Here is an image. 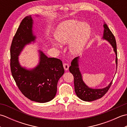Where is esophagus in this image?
<instances>
[{
	"label": "esophagus",
	"mask_w": 127,
	"mask_h": 127,
	"mask_svg": "<svg viewBox=\"0 0 127 127\" xmlns=\"http://www.w3.org/2000/svg\"><path fill=\"white\" fill-rule=\"evenodd\" d=\"M63 67H64V69L65 70H68V69H69V64L68 63H64L63 64Z\"/></svg>",
	"instance_id": "obj_1"
}]
</instances>
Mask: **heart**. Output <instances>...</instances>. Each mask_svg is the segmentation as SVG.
I'll return each instance as SVG.
<instances>
[{
	"mask_svg": "<svg viewBox=\"0 0 127 127\" xmlns=\"http://www.w3.org/2000/svg\"><path fill=\"white\" fill-rule=\"evenodd\" d=\"M91 28L87 23L77 20H68L61 23L55 32L56 40L62 45L69 44L70 52L73 55L82 52L90 39ZM53 45L56 43L52 42Z\"/></svg>",
	"mask_w": 127,
	"mask_h": 127,
	"instance_id": "obj_1",
	"label": "heart"
}]
</instances>
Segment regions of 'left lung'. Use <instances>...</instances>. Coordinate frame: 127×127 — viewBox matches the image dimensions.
<instances>
[{"label":"left lung","mask_w":127,"mask_h":127,"mask_svg":"<svg viewBox=\"0 0 127 127\" xmlns=\"http://www.w3.org/2000/svg\"><path fill=\"white\" fill-rule=\"evenodd\" d=\"M103 27L104 30L102 39L107 40L114 48L116 54V63L117 67V52L115 37L105 22ZM79 57L74 58L71 62V66L69 67V71L74 76L75 92L77 96L85 101H92L101 98L109 90L113 80L107 87L104 88L93 89L88 87L82 80V75L79 68Z\"/></svg>","instance_id":"obj_1"}]
</instances>
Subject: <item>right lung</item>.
<instances>
[{
	"label": "right lung",
	"instance_id": "1",
	"mask_svg": "<svg viewBox=\"0 0 127 127\" xmlns=\"http://www.w3.org/2000/svg\"><path fill=\"white\" fill-rule=\"evenodd\" d=\"M33 20L31 16L24 18L13 37L10 47V67L13 79L19 90L27 98L38 102L52 100L57 90V83L64 73L62 62L58 58H48L39 51V63L32 69L21 66L18 56L26 45L34 42Z\"/></svg>",
	"mask_w": 127,
	"mask_h": 127
}]
</instances>
